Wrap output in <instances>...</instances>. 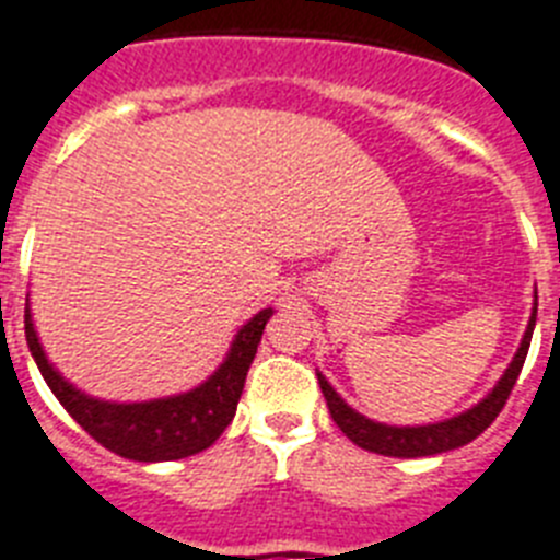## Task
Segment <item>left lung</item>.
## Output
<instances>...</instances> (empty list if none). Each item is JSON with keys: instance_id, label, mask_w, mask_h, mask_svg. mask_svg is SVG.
<instances>
[{"instance_id": "left-lung-1", "label": "left lung", "mask_w": 560, "mask_h": 560, "mask_svg": "<svg viewBox=\"0 0 560 560\" xmlns=\"http://www.w3.org/2000/svg\"><path fill=\"white\" fill-rule=\"evenodd\" d=\"M535 314H538V294H535L533 303V317L527 323V331L521 337V346L515 351L513 362L508 365V371L501 374V380L495 382V388L481 399L479 405L467 408L465 413H456V417L444 419V422L433 424H385L374 422V419L362 417L360 410H353L351 405L331 388V382L317 371L319 388L326 396L328 410H331V419L337 422V428L351 439L353 444H360L362 451L380 453V456H396V458H419V456H436V453L456 451L462 444L472 442V439L485 433L490 424L495 422V417L501 413L504 402H508L510 390H513L515 380H518L524 360H527L529 339H533L535 328Z\"/></svg>"}]
</instances>
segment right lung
Instances as JSON below:
<instances>
[{"mask_svg": "<svg viewBox=\"0 0 560 560\" xmlns=\"http://www.w3.org/2000/svg\"><path fill=\"white\" fill-rule=\"evenodd\" d=\"M271 314V308H262L241 326L229 346L226 360L198 388L150 402H107L67 382L47 360L39 334L33 328L31 303L25 308V337L47 388L95 442L132 462H175L207 451L229 428L241 402L248 365L255 360L262 328Z\"/></svg>", "mask_w": 560, "mask_h": 560, "instance_id": "1", "label": "right lung"}]
</instances>
